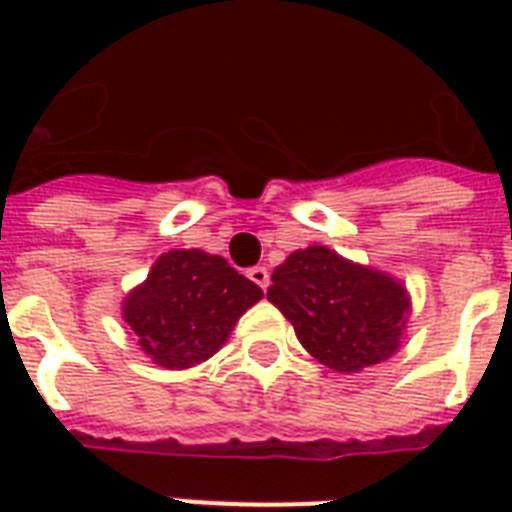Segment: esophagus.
I'll use <instances>...</instances> for the list:
<instances>
[{
  "label": "esophagus",
  "mask_w": 512,
  "mask_h": 512,
  "mask_svg": "<svg viewBox=\"0 0 512 512\" xmlns=\"http://www.w3.org/2000/svg\"><path fill=\"white\" fill-rule=\"evenodd\" d=\"M247 276L255 281L260 289H268V284H271V273H268V268H265V265H255V268H249Z\"/></svg>",
  "instance_id": "34e87169"
}]
</instances>
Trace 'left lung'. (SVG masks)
Instances as JSON below:
<instances>
[{"instance_id":"obj_1","label":"left lung","mask_w":512,"mask_h":512,"mask_svg":"<svg viewBox=\"0 0 512 512\" xmlns=\"http://www.w3.org/2000/svg\"><path fill=\"white\" fill-rule=\"evenodd\" d=\"M271 281L268 300L329 369L358 372L401 345L409 297L385 273L348 263L327 247H308L292 252Z\"/></svg>"}]
</instances>
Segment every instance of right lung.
I'll return each instance as SVG.
<instances>
[{
    "mask_svg": "<svg viewBox=\"0 0 512 512\" xmlns=\"http://www.w3.org/2000/svg\"><path fill=\"white\" fill-rule=\"evenodd\" d=\"M260 297L263 289L220 255L172 249L127 297L124 321L156 364L188 369L212 356Z\"/></svg>",
    "mask_w": 512,
    "mask_h": 512,
    "instance_id": "right-lung-1",
    "label": "right lung"
}]
</instances>
